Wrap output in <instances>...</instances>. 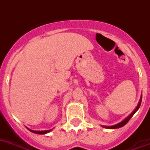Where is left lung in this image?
<instances>
[{
    "instance_id": "1",
    "label": "left lung",
    "mask_w": 150,
    "mask_h": 150,
    "mask_svg": "<svg viewBox=\"0 0 150 150\" xmlns=\"http://www.w3.org/2000/svg\"><path fill=\"white\" fill-rule=\"evenodd\" d=\"M141 101H142V96H141V98H140V100H139V104H138V105L137 106V108H135V110H133L131 114H129L127 117L125 118V119H124L123 121L120 122V123H118V124H115V125H113V126H102V127L104 128H107V129H117V128H120V127H124V126L125 125V124H127V122L129 121V120H130V118L133 117V114H135L136 112L138 110V109H139V107H140V104H141Z\"/></svg>"
}]
</instances>
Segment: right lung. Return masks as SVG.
<instances>
[{"label": "right lung", "instance_id": "1", "mask_svg": "<svg viewBox=\"0 0 150 150\" xmlns=\"http://www.w3.org/2000/svg\"><path fill=\"white\" fill-rule=\"evenodd\" d=\"M27 129H28L30 131L32 132V133H36V134H46V133H50V132L52 130V129H49V130H41V131L39 130V131H37V130H33V129H29V128H27Z\"/></svg>", "mask_w": 150, "mask_h": 150}]
</instances>
